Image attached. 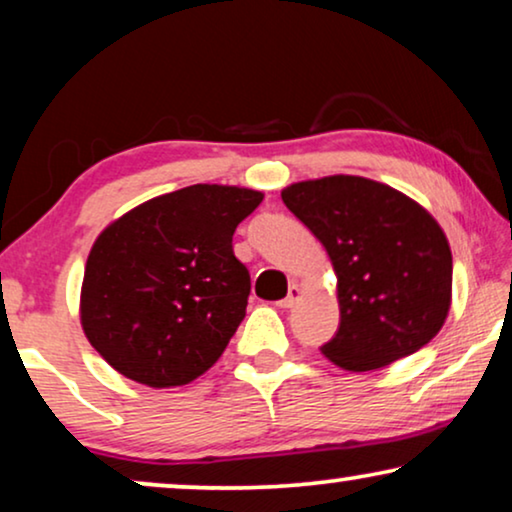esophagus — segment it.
Instances as JSON below:
<instances>
[{
    "label": "esophagus",
    "mask_w": 512,
    "mask_h": 512,
    "mask_svg": "<svg viewBox=\"0 0 512 512\" xmlns=\"http://www.w3.org/2000/svg\"><path fill=\"white\" fill-rule=\"evenodd\" d=\"M300 298H303V291H300L298 284H293V286H289V296H286L284 300H279V307H296Z\"/></svg>",
    "instance_id": "obj_1"
}]
</instances>
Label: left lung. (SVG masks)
<instances>
[{
    "mask_svg": "<svg viewBox=\"0 0 512 512\" xmlns=\"http://www.w3.org/2000/svg\"><path fill=\"white\" fill-rule=\"evenodd\" d=\"M282 200L324 244L338 277L340 326L321 347L326 359L366 373L436 338L452 305V251L419 202L352 174L298 181Z\"/></svg>",
    "mask_w": 512,
    "mask_h": 512,
    "instance_id": "1",
    "label": "left lung"
}]
</instances>
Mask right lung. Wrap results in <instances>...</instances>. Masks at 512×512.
<instances>
[{
	"instance_id": "obj_1",
	"label": "right lung",
	"mask_w": 512,
	"mask_h": 512,
	"mask_svg": "<svg viewBox=\"0 0 512 512\" xmlns=\"http://www.w3.org/2000/svg\"><path fill=\"white\" fill-rule=\"evenodd\" d=\"M261 200L251 188L195 184L102 230L83 272L81 326L111 368L170 389L219 361L251 291L233 233Z\"/></svg>"
}]
</instances>
